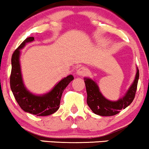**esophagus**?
<instances>
[{
  "instance_id": "esophagus-1",
  "label": "esophagus",
  "mask_w": 149,
  "mask_h": 149,
  "mask_svg": "<svg viewBox=\"0 0 149 149\" xmlns=\"http://www.w3.org/2000/svg\"><path fill=\"white\" fill-rule=\"evenodd\" d=\"M88 73V70H87L86 68L83 67V66H81V67H79L76 71V73L78 76H85L86 73Z\"/></svg>"
}]
</instances>
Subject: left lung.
Segmentation results:
<instances>
[{"instance_id": "1", "label": "left lung", "mask_w": 149, "mask_h": 149, "mask_svg": "<svg viewBox=\"0 0 149 149\" xmlns=\"http://www.w3.org/2000/svg\"><path fill=\"white\" fill-rule=\"evenodd\" d=\"M139 76V69L136 68L134 81L124 96L117 101L108 100L100 92V88L95 80L90 78H84L88 95L87 103L89 107L93 113L99 116H111L118 114L120 110L127 108L134 99Z\"/></svg>"}]
</instances>
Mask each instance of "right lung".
<instances>
[{
    "instance_id": "add662e5",
    "label": "right lung",
    "mask_w": 149,
    "mask_h": 149,
    "mask_svg": "<svg viewBox=\"0 0 149 149\" xmlns=\"http://www.w3.org/2000/svg\"><path fill=\"white\" fill-rule=\"evenodd\" d=\"M34 40L33 37L26 38L12 56V71L10 75V88L15 100L22 110L37 116H49L59 109L61 97L67 85L73 80L72 75L61 79L50 91L43 95H35L28 90L24 84L20 66V54L29 42Z\"/></svg>"
}]
</instances>
